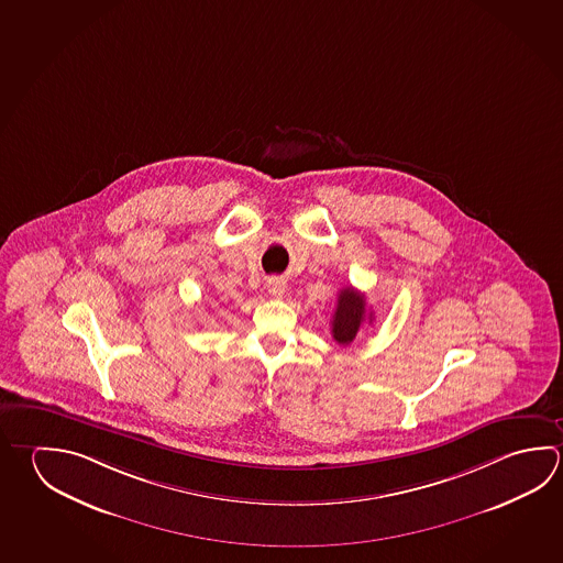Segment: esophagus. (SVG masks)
Instances as JSON below:
<instances>
[{"label":"esophagus","mask_w":563,"mask_h":563,"mask_svg":"<svg viewBox=\"0 0 563 563\" xmlns=\"http://www.w3.org/2000/svg\"><path fill=\"white\" fill-rule=\"evenodd\" d=\"M266 287L267 294H269V296L277 297V299H279V297L286 294L287 286L286 282H284L282 277H269V279H267Z\"/></svg>","instance_id":"obj_1"}]
</instances>
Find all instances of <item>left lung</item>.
I'll list each match as a JSON object with an SVG mask.
<instances>
[{"instance_id": "1", "label": "left lung", "mask_w": 563, "mask_h": 563, "mask_svg": "<svg viewBox=\"0 0 563 563\" xmlns=\"http://www.w3.org/2000/svg\"><path fill=\"white\" fill-rule=\"evenodd\" d=\"M373 321V311L367 309V299L355 287H343L339 291L338 307L331 319V335L339 345H349L357 338L363 323Z\"/></svg>"}]
</instances>
